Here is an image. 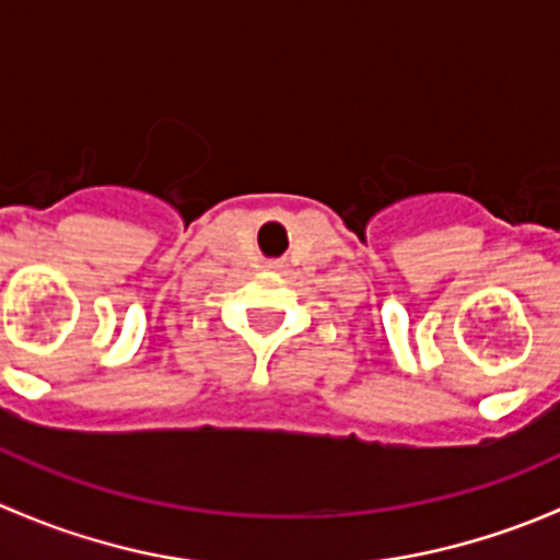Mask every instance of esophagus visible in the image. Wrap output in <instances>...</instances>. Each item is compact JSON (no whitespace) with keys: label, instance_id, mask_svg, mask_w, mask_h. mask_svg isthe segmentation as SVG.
<instances>
[{"label":"esophagus","instance_id":"1","mask_svg":"<svg viewBox=\"0 0 560 560\" xmlns=\"http://www.w3.org/2000/svg\"><path fill=\"white\" fill-rule=\"evenodd\" d=\"M268 268H270V270H279L281 265H279V262H268Z\"/></svg>","mask_w":560,"mask_h":560}]
</instances>
